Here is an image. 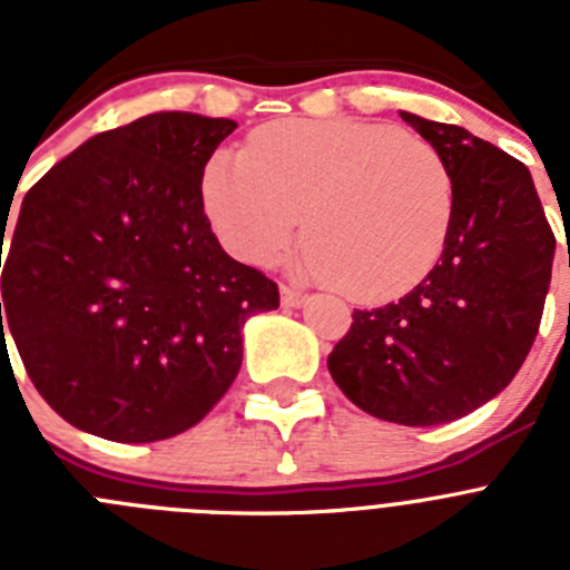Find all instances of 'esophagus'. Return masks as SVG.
<instances>
[{"label": "esophagus", "instance_id": "esophagus-1", "mask_svg": "<svg viewBox=\"0 0 570 570\" xmlns=\"http://www.w3.org/2000/svg\"><path fill=\"white\" fill-rule=\"evenodd\" d=\"M279 294H282V305H285V308H302V305L308 302V296L296 288H288V285H282Z\"/></svg>", "mask_w": 570, "mask_h": 570}]
</instances>
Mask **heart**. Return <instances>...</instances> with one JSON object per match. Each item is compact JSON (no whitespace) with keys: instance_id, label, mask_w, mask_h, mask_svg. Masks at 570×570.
<instances>
[{"instance_id":"heart-1","label":"heart","mask_w":570,"mask_h":570,"mask_svg":"<svg viewBox=\"0 0 570 570\" xmlns=\"http://www.w3.org/2000/svg\"><path fill=\"white\" fill-rule=\"evenodd\" d=\"M203 208L236 259L271 265L305 210V271L356 302L416 288L445 248L454 183L422 136L360 119H279L216 150Z\"/></svg>"}]
</instances>
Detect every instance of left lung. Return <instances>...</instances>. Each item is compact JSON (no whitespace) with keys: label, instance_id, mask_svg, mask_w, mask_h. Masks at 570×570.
Masks as SVG:
<instances>
[{"label":"left lung","instance_id":"left-lung-1","mask_svg":"<svg viewBox=\"0 0 570 570\" xmlns=\"http://www.w3.org/2000/svg\"><path fill=\"white\" fill-rule=\"evenodd\" d=\"M445 159L454 214L434 271L400 302L354 311L328 371L376 420H460L517 376L540 331L557 239L531 170L460 125L400 110Z\"/></svg>","mask_w":570,"mask_h":570}]
</instances>
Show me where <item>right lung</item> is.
I'll return each mask as SVG.
<instances>
[{
  "label": "right lung",
  "instance_id": "obj_1",
  "mask_svg": "<svg viewBox=\"0 0 570 570\" xmlns=\"http://www.w3.org/2000/svg\"><path fill=\"white\" fill-rule=\"evenodd\" d=\"M234 128L148 114L24 194L0 265V336L85 434L156 442L194 428L239 374L245 322L279 308L276 282L230 259L203 208L205 163Z\"/></svg>",
  "mask_w": 570,
  "mask_h": 570
}]
</instances>
